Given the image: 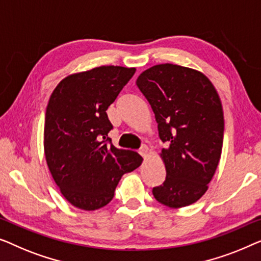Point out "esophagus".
Instances as JSON below:
<instances>
[{
	"label": "esophagus",
	"mask_w": 261,
	"mask_h": 261,
	"mask_svg": "<svg viewBox=\"0 0 261 261\" xmlns=\"http://www.w3.org/2000/svg\"><path fill=\"white\" fill-rule=\"evenodd\" d=\"M139 153H141L142 157H144V159H145V157L148 156V153H149V148H148V146L143 145L142 148L139 149Z\"/></svg>",
	"instance_id": "esophagus-1"
}]
</instances>
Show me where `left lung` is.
<instances>
[{"label":"left lung","instance_id":"obj_1","mask_svg":"<svg viewBox=\"0 0 261 261\" xmlns=\"http://www.w3.org/2000/svg\"><path fill=\"white\" fill-rule=\"evenodd\" d=\"M136 85L149 101L159 135L166 181L152 194L169 208L196 202L207 192L223 143V110L214 85L202 72L161 64L138 75Z\"/></svg>","mask_w":261,"mask_h":261}]
</instances>
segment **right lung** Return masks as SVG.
Here are the masks:
<instances>
[{"label":"right lung","mask_w":261,"mask_h":261,"mask_svg":"<svg viewBox=\"0 0 261 261\" xmlns=\"http://www.w3.org/2000/svg\"><path fill=\"white\" fill-rule=\"evenodd\" d=\"M136 68L100 66L73 73L50 94L43 127V149L50 175L69 203L95 211L113 199L119 179L143 159L117 149L106 110L135 74Z\"/></svg>","instance_id":"1"}]
</instances>
